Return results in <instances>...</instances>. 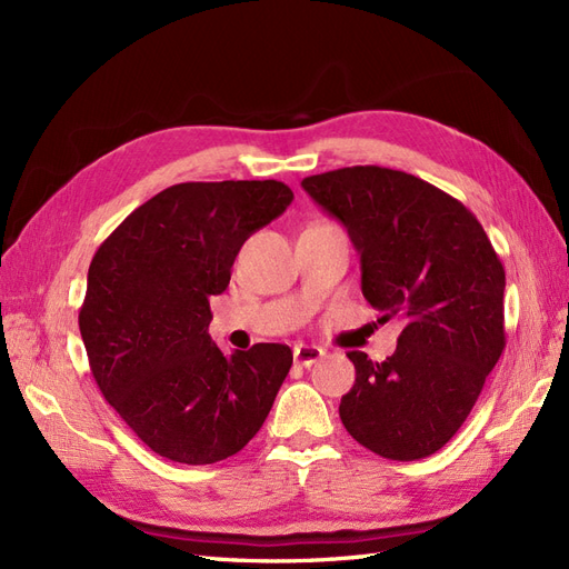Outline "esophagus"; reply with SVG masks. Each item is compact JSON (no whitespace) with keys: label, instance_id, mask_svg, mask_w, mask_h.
<instances>
[{"label":"esophagus","instance_id":"1","mask_svg":"<svg viewBox=\"0 0 569 569\" xmlns=\"http://www.w3.org/2000/svg\"><path fill=\"white\" fill-rule=\"evenodd\" d=\"M325 356V351L320 347H308V343H297L295 347V363L297 366H313Z\"/></svg>","mask_w":569,"mask_h":569}]
</instances>
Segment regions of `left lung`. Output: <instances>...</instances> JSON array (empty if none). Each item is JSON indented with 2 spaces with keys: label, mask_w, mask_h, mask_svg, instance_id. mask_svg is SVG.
<instances>
[{
  "label": "left lung",
  "mask_w": 569,
  "mask_h": 569,
  "mask_svg": "<svg viewBox=\"0 0 569 569\" xmlns=\"http://www.w3.org/2000/svg\"><path fill=\"white\" fill-rule=\"evenodd\" d=\"M301 187L347 228L368 303L382 320H403L382 363L347 353L356 382L339 418L377 456H432L470 416L506 349L501 258L458 199L403 170L339 168Z\"/></svg>",
  "instance_id": "1"
}]
</instances>
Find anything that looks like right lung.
<instances>
[{
    "instance_id": "obj_1",
    "label": "right lung",
    "mask_w": 569,
    "mask_h": 569,
    "mask_svg": "<svg viewBox=\"0 0 569 569\" xmlns=\"http://www.w3.org/2000/svg\"><path fill=\"white\" fill-rule=\"evenodd\" d=\"M291 199L278 180L173 184L97 249L80 335L104 399L153 453L211 465L242 451L266 422L291 349L222 353L209 299L228 289L247 239Z\"/></svg>"
}]
</instances>
